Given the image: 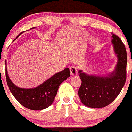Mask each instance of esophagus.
Returning <instances> with one entry per match:
<instances>
[{
  "mask_svg": "<svg viewBox=\"0 0 132 132\" xmlns=\"http://www.w3.org/2000/svg\"><path fill=\"white\" fill-rule=\"evenodd\" d=\"M70 73L72 76H76L77 74V67L76 66H72L70 68Z\"/></svg>",
  "mask_w": 132,
  "mask_h": 132,
  "instance_id": "34e87169",
  "label": "esophagus"
}]
</instances>
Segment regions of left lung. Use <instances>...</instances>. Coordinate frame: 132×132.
I'll use <instances>...</instances> for the list:
<instances>
[{"label": "left lung", "instance_id": "1", "mask_svg": "<svg viewBox=\"0 0 132 132\" xmlns=\"http://www.w3.org/2000/svg\"><path fill=\"white\" fill-rule=\"evenodd\" d=\"M111 44L117 62L114 70L106 76L89 75L79 70L82 81L78 91L79 97L85 106L104 108L115 100L122 89L126 79L127 54L119 37L112 34Z\"/></svg>", "mask_w": 132, "mask_h": 132}]
</instances>
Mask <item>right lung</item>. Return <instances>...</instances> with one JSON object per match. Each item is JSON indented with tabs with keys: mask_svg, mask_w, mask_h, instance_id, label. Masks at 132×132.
<instances>
[{
	"mask_svg": "<svg viewBox=\"0 0 132 132\" xmlns=\"http://www.w3.org/2000/svg\"><path fill=\"white\" fill-rule=\"evenodd\" d=\"M35 28H31L30 30ZM70 75V69L66 68L35 88H20L16 86L10 79L6 64V78L10 90L22 105L32 110H42L50 106L57 94L60 85L67 79Z\"/></svg>",
	"mask_w": 132,
	"mask_h": 132,
	"instance_id": "obj_1",
	"label": "right lung"
}]
</instances>
